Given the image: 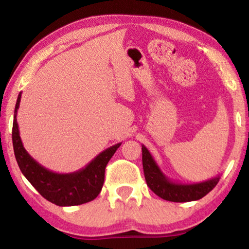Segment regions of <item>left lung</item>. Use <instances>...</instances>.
I'll use <instances>...</instances> for the list:
<instances>
[{
	"mask_svg": "<svg viewBox=\"0 0 249 249\" xmlns=\"http://www.w3.org/2000/svg\"><path fill=\"white\" fill-rule=\"evenodd\" d=\"M142 169H144L146 183L153 193L169 202L183 203L203 198L217 185L220 180V176H216L203 182H173L161 171L158 163L155 162L152 154L144 145H142Z\"/></svg>",
	"mask_w": 249,
	"mask_h": 249,
	"instance_id": "8db88e82",
	"label": "left lung"
}]
</instances>
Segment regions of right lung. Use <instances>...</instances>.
Wrapping results in <instances>:
<instances>
[{
    "label": "right lung",
    "mask_w": 249,
    "mask_h": 249,
    "mask_svg": "<svg viewBox=\"0 0 249 249\" xmlns=\"http://www.w3.org/2000/svg\"><path fill=\"white\" fill-rule=\"evenodd\" d=\"M21 93L16 103L12 125V142L15 156L22 175L49 202L59 206H74L95 199L104 183L105 168L121 142L100 153L85 168L71 173H56L35 161L23 147L17 122Z\"/></svg>",
    "instance_id": "add662e5"
}]
</instances>
